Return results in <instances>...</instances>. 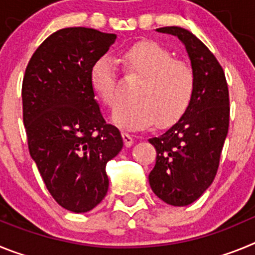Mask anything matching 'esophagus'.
<instances>
[{"instance_id": "1", "label": "esophagus", "mask_w": 255, "mask_h": 255, "mask_svg": "<svg viewBox=\"0 0 255 255\" xmlns=\"http://www.w3.org/2000/svg\"><path fill=\"white\" fill-rule=\"evenodd\" d=\"M123 138L126 147H131L132 144H134V138L130 134H128V132H123Z\"/></svg>"}]
</instances>
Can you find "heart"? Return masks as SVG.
I'll list each match as a JSON object with an SVG mask.
<instances>
[{"instance_id": "b5f03b06", "label": "heart", "mask_w": 255, "mask_h": 255, "mask_svg": "<svg viewBox=\"0 0 255 255\" xmlns=\"http://www.w3.org/2000/svg\"><path fill=\"white\" fill-rule=\"evenodd\" d=\"M121 64L129 78L140 79L134 92L135 102L121 106L112 120L129 130H144L155 123L166 128L185 114L195 91L194 70L176 60L166 47L143 40L121 52ZM91 85L96 96L115 110L121 103L120 83L114 61L102 57L91 69Z\"/></svg>"}]
</instances>
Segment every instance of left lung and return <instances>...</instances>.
<instances>
[{"instance_id": "8db88e82", "label": "left lung", "mask_w": 255, "mask_h": 255, "mask_svg": "<svg viewBox=\"0 0 255 255\" xmlns=\"http://www.w3.org/2000/svg\"><path fill=\"white\" fill-rule=\"evenodd\" d=\"M157 30L181 40L195 74L194 96L185 114L167 131L149 139L157 150L150 188L164 203L184 207L203 194L217 173L229 131V87L217 58L194 34L179 26Z\"/></svg>"}]
</instances>
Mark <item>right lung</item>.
Returning a JSON list of instances; mask_svg holds the SVG:
<instances>
[{"label":"right lung","mask_w":255,"mask_h":255,"mask_svg":"<svg viewBox=\"0 0 255 255\" xmlns=\"http://www.w3.org/2000/svg\"><path fill=\"white\" fill-rule=\"evenodd\" d=\"M116 35L91 28L55 31L33 53L22 79L28 148L52 198L75 213L108 190L106 164L124 145L94 100L91 69Z\"/></svg>","instance_id":"right-lung-1"}]
</instances>
